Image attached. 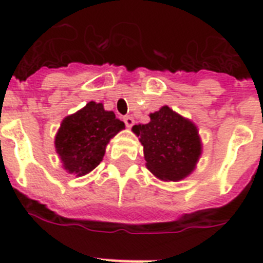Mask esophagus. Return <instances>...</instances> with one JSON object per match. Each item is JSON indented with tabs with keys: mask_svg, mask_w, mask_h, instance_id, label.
Masks as SVG:
<instances>
[{
	"mask_svg": "<svg viewBox=\"0 0 263 263\" xmlns=\"http://www.w3.org/2000/svg\"><path fill=\"white\" fill-rule=\"evenodd\" d=\"M123 120H124L125 125H127L128 128H131L132 125L135 124V120H134V117L132 116H124V119H123Z\"/></svg>",
	"mask_w": 263,
	"mask_h": 263,
	"instance_id": "1",
	"label": "esophagus"
}]
</instances>
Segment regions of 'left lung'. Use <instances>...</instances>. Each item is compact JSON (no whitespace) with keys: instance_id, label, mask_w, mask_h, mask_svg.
<instances>
[{"instance_id":"8db88e82","label":"left lung","mask_w":263,"mask_h":263,"mask_svg":"<svg viewBox=\"0 0 263 263\" xmlns=\"http://www.w3.org/2000/svg\"><path fill=\"white\" fill-rule=\"evenodd\" d=\"M142 143L147 168L162 181H181L194 172L202 143L193 121L167 105L150 113V123L132 127Z\"/></svg>"}]
</instances>
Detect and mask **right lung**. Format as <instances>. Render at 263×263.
Returning <instances> with one entry per match:
<instances>
[{
  "label": "right lung",
  "instance_id": "1",
  "mask_svg": "<svg viewBox=\"0 0 263 263\" xmlns=\"http://www.w3.org/2000/svg\"><path fill=\"white\" fill-rule=\"evenodd\" d=\"M125 125L101 102L90 101L66 116L55 135V150L70 174L82 177L95 170L105 155L110 139Z\"/></svg>",
  "mask_w": 263,
  "mask_h": 263
}]
</instances>
